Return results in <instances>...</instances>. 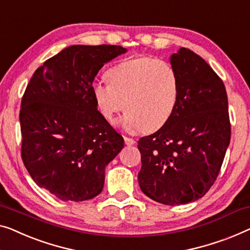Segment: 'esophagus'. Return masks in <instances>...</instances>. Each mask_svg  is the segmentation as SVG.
Listing matches in <instances>:
<instances>
[{
  "label": "esophagus",
  "instance_id": "1",
  "mask_svg": "<svg viewBox=\"0 0 250 250\" xmlns=\"http://www.w3.org/2000/svg\"><path fill=\"white\" fill-rule=\"evenodd\" d=\"M125 144L126 145V146H133V145L136 144V140L132 139V138L125 137Z\"/></svg>",
  "mask_w": 250,
  "mask_h": 250
}]
</instances>
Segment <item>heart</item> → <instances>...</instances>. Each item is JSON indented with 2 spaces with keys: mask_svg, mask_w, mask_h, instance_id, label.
I'll list each match as a JSON object with an SVG mask.
<instances>
[{
  "mask_svg": "<svg viewBox=\"0 0 250 250\" xmlns=\"http://www.w3.org/2000/svg\"><path fill=\"white\" fill-rule=\"evenodd\" d=\"M107 84H96L92 98L99 114L113 122L124 109L120 125L129 132L156 131L172 117L180 96V80L168 62L135 57L121 61L105 73Z\"/></svg>",
  "mask_w": 250,
  "mask_h": 250,
  "instance_id": "obj_1",
  "label": "heart"
}]
</instances>
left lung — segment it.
Here are the masks:
<instances>
[{
  "label": "left lung",
  "instance_id": "8db88e82",
  "mask_svg": "<svg viewBox=\"0 0 250 250\" xmlns=\"http://www.w3.org/2000/svg\"><path fill=\"white\" fill-rule=\"evenodd\" d=\"M180 80L177 105L167 124L140 138L139 186L156 202L199 200L220 172L230 144L226 87L210 65L188 48L170 56Z\"/></svg>",
  "mask_w": 250,
  "mask_h": 250
}]
</instances>
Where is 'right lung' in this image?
Masks as SVG:
<instances>
[{
  "mask_svg": "<svg viewBox=\"0 0 250 250\" xmlns=\"http://www.w3.org/2000/svg\"><path fill=\"white\" fill-rule=\"evenodd\" d=\"M121 46L67 47L33 73L22 98V161L30 176L62 201H86L102 192L105 167L124 138L99 114L93 81Z\"/></svg>",
  "mask_w": 250,
  "mask_h": 250,
  "instance_id": "add662e5",
  "label": "right lung"
}]
</instances>
